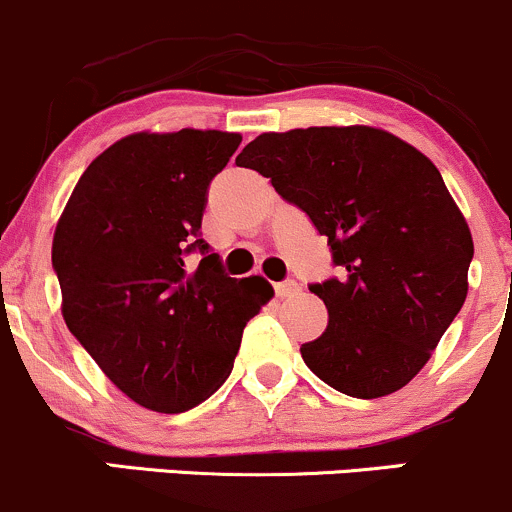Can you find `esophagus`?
Listing matches in <instances>:
<instances>
[{"instance_id":"obj_1","label":"esophagus","mask_w":512,"mask_h":512,"mask_svg":"<svg viewBox=\"0 0 512 512\" xmlns=\"http://www.w3.org/2000/svg\"><path fill=\"white\" fill-rule=\"evenodd\" d=\"M299 289H301V286L296 284L294 279H286V282H279V284H274V291H277V296H279V299H289V296L299 294Z\"/></svg>"}]
</instances>
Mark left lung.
<instances>
[{"label":"left lung","mask_w":512,"mask_h":512,"mask_svg":"<svg viewBox=\"0 0 512 512\" xmlns=\"http://www.w3.org/2000/svg\"><path fill=\"white\" fill-rule=\"evenodd\" d=\"M235 165L269 177L299 206L342 269L311 284L328 328L301 345L308 369L352 398L403 389L469 291L474 240L437 167L374 126L262 133Z\"/></svg>","instance_id":"8db88e82"}]
</instances>
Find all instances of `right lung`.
Returning a JSON list of instances; mask_svg holds the SVG:
<instances>
[{"label":"right lung","mask_w":512,"mask_h":512,"mask_svg":"<svg viewBox=\"0 0 512 512\" xmlns=\"http://www.w3.org/2000/svg\"><path fill=\"white\" fill-rule=\"evenodd\" d=\"M240 133H131L72 189L53 235L63 318L138 406L184 413L233 369L247 320L274 296L262 277L223 274L199 238L206 189ZM205 255L194 270L189 251Z\"/></svg>","instance_id":"right-lung-1"}]
</instances>
